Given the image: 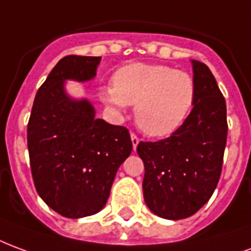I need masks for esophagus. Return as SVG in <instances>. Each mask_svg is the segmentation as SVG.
Here are the masks:
<instances>
[{
	"instance_id": "esophagus-1",
	"label": "esophagus",
	"mask_w": 251,
	"mask_h": 251,
	"mask_svg": "<svg viewBox=\"0 0 251 251\" xmlns=\"http://www.w3.org/2000/svg\"><path fill=\"white\" fill-rule=\"evenodd\" d=\"M131 140H132V147L133 150H136V147H138L139 142H140V139L135 135V133H131Z\"/></svg>"
}]
</instances>
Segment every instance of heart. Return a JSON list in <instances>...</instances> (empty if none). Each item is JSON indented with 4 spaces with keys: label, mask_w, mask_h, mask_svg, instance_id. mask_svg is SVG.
<instances>
[{
    "label": "heart",
    "mask_w": 251,
    "mask_h": 251,
    "mask_svg": "<svg viewBox=\"0 0 251 251\" xmlns=\"http://www.w3.org/2000/svg\"><path fill=\"white\" fill-rule=\"evenodd\" d=\"M112 81L100 89L101 101L118 115L135 104V122L150 136L175 132L197 95L190 73L162 64H128L113 73Z\"/></svg>",
    "instance_id": "b5f03b06"
}]
</instances>
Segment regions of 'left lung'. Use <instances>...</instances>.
Returning <instances> with one entry per match:
<instances>
[{
  "label": "left lung",
  "mask_w": 251,
  "mask_h": 251,
  "mask_svg": "<svg viewBox=\"0 0 251 251\" xmlns=\"http://www.w3.org/2000/svg\"><path fill=\"white\" fill-rule=\"evenodd\" d=\"M197 95L184 123L167 139L140 142L143 194L148 208L164 219L191 217L217 188L227 139L226 101L206 64L193 60Z\"/></svg>",
  "instance_id": "left-lung-1"
}]
</instances>
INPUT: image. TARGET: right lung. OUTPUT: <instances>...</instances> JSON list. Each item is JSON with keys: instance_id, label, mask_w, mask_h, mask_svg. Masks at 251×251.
I'll list each match as a JSON object with an SVG mask.
<instances>
[{"instance_id": "right-lung-1", "label": "right lung", "mask_w": 251, "mask_h": 251, "mask_svg": "<svg viewBox=\"0 0 251 251\" xmlns=\"http://www.w3.org/2000/svg\"><path fill=\"white\" fill-rule=\"evenodd\" d=\"M101 57L61 58L38 88L28 123V150L36 190L67 218L99 213L108 201L118 168L132 151L126 127L96 119L87 99H73L65 81H89Z\"/></svg>"}]
</instances>
